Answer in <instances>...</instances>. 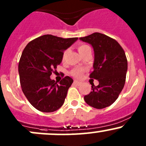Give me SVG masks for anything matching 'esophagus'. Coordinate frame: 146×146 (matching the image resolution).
Instances as JSON below:
<instances>
[{"label": "esophagus", "mask_w": 146, "mask_h": 146, "mask_svg": "<svg viewBox=\"0 0 146 146\" xmlns=\"http://www.w3.org/2000/svg\"><path fill=\"white\" fill-rule=\"evenodd\" d=\"M74 84L76 85H80V82H78V80H74Z\"/></svg>", "instance_id": "esophagus-1"}]
</instances>
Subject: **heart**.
Wrapping results in <instances>:
<instances>
[{
  "label": "heart",
  "mask_w": 146,
  "mask_h": 146,
  "mask_svg": "<svg viewBox=\"0 0 146 146\" xmlns=\"http://www.w3.org/2000/svg\"><path fill=\"white\" fill-rule=\"evenodd\" d=\"M89 49H90V47L88 45L85 44H80L78 45V50L79 53H80L81 55H82L84 53H85ZM66 53H67V51H65L64 54H63V56H62L63 61L64 60L65 56H66ZM83 72H84L83 69L79 68H73V70L70 71V75L73 76V77L76 78H80L82 77V74H83Z\"/></svg>",
  "instance_id": "1"
}]
</instances>
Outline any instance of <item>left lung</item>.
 I'll list each match as a JSON object with an SVG mask.
<instances>
[{
  "label": "left lung",
  "instance_id": "8db88e82",
  "mask_svg": "<svg viewBox=\"0 0 146 146\" xmlns=\"http://www.w3.org/2000/svg\"><path fill=\"white\" fill-rule=\"evenodd\" d=\"M80 39L93 47L95 61L90 78L99 81L97 86L91 83V92L84 100L94 108H105L117 100L125 85L128 68L126 54L115 39L104 34L95 32Z\"/></svg>",
  "mask_w": 146,
  "mask_h": 146
}]
</instances>
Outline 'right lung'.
<instances>
[{"label": "right lung", "mask_w": 146, "mask_h": 146, "mask_svg": "<svg viewBox=\"0 0 146 146\" xmlns=\"http://www.w3.org/2000/svg\"><path fill=\"white\" fill-rule=\"evenodd\" d=\"M77 39L45 35L31 41L23 50L18 64L20 85L29 103L39 111L53 112L64 104L73 80L66 76L58 84L50 76L62 61L64 50Z\"/></svg>", "instance_id": "add662e5"}]
</instances>
